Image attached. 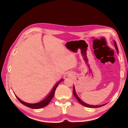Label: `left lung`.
<instances>
[{"label":"left lung","mask_w":128,"mask_h":128,"mask_svg":"<svg viewBox=\"0 0 128 128\" xmlns=\"http://www.w3.org/2000/svg\"><path fill=\"white\" fill-rule=\"evenodd\" d=\"M114 46H115L116 50H117V52H118V48H117V43H116V42H115V41H114ZM73 94H74V96L75 97L76 99H77L78 100V102L80 103L81 105H84V106H85L86 107H88V108H99V107H101L102 106H104V105H106V104H103V105H88V104H86V103L83 102V101L82 100L80 99L78 96V95L76 94V92H75V88H74V86H73Z\"/></svg>","instance_id":"obj_1"}]
</instances>
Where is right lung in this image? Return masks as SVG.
Returning <instances> with one entry per match:
<instances>
[{"label": "right lung", "instance_id": "obj_1", "mask_svg": "<svg viewBox=\"0 0 128 128\" xmlns=\"http://www.w3.org/2000/svg\"><path fill=\"white\" fill-rule=\"evenodd\" d=\"M62 80L63 79H61V80H60V81L58 82L57 83L55 86H54V87H53V89L52 90V91H51V92H50L49 94L47 96V98H46L42 100L41 101V102L36 103V104H28V103L24 102H23V101H22L21 99H19L17 96H16V98H17V99L19 100V102L21 103V104H23V105H25L26 106L29 107V108H32V109H40V108H43V107L47 106V105L49 104V103L50 102L51 100L52 99V98H54V95H55V92L56 90V87L58 86V84H59L61 82Z\"/></svg>", "mask_w": 128, "mask_h": 128}]
</instances>
